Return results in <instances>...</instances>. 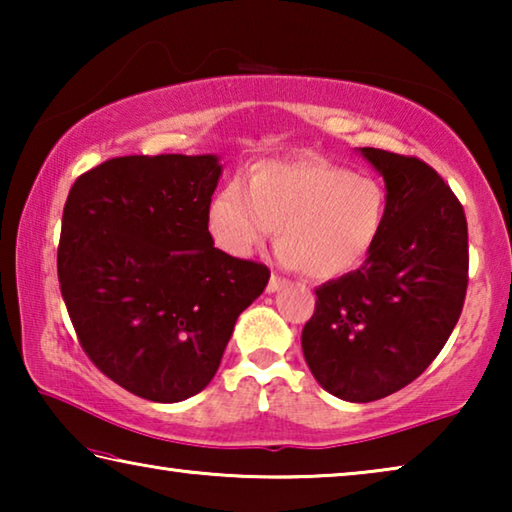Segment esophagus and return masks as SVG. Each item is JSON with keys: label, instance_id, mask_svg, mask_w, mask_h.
Returning <instances> with one entry per match:
<instances>
[{"label": "esophagus", "instance_id": "obj_1", "mask_svg": "<svg viewBox=\"0 0 512 512\" xmlns=\"http://www.w3.org/2000/svg\"><path fill=\"white\" fill-rule=\"evenodd\" d=\"M284 284H287V280H284V277L282 275H271V280H268V284H266V291L268 293H275V291H280L282 287H284Z\"/></svg>", "mask_w": 512, "mask_h": 512}]
</instances>
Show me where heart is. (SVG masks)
Here are the masks:
<instances>
[{"mask_svg": "<svg viewBox=\"0 0 512 512\" xmlns=\"http://www.w3.org/2000/svg\"><path fill=\"white\" fill-rule=\"evenodd\" d=\"M244 186L223 185L207 203V232L232 257H248L277 225L284 262L332 280L366 262L384 230L379 180L316 155L257 162Z\"/></svg>", "mask_w": 512, "mask_h": 512, "instance_id": "heart-1", "label": "heart"}]
</instances>
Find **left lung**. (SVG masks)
I'll return each instance as SVG.
<instances>
[{"label":"left lung","mask_w":512,"mask_h":512,"mask_svg":"<svg viewBox=\"0 0 512 512\" xmlns=\"http://www.w3.org/2000/svg\"><path fill=\"white\" fill-rule=\"evenodd\" d=\"M361 153L384 176V230L361 268L316 289L302 352L327 393L375 402L418 379L445 348L470 253L463 205L436 169L413 155Z\"/></svg>","instance_id":"obj_1"}]
</instances>
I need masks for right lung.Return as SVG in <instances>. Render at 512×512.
Masks as SVG:
<instances>
[{"label":"right lung","mask_w":512,"mask_h":512,"mask_svg":"<svg viewBox=\"0 0 512 512\" xmlns=\"http://www.w3.org/2000/svg\"><path fill=\"white\" fill-rule=\"evenodd\" d=\"M214 155H126L81 173L58 241V282L83 352L151 402L210 384L241 311L271 271L214 248Z\"/></svg>","instance_id":"obj_1"}]
</instances>
